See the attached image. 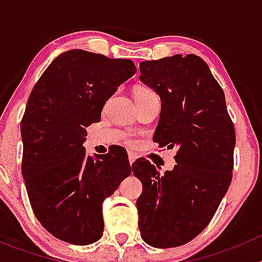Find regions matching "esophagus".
Returning a JSON list of instances; mask_svg holds the SVG:
<instances>
[{
  "label": "esophagus",
  "instance_id": "1",
  "mask_svg": "<svg viewBox=\"0 0 262 262\" xmlns=\"http://www.w3.org/2000/svg\"><path fill=\"white\" fill-rule=\"evenodd\" d=\"M135 160H136V155L135 154H128V161H129V164H131V165H133V163L135 161Z\"/></svg>",
  "mask_w": 262,
  "mask_h": 262
}]
</instances>
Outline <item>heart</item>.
<instances>
[{"mask_svg": "<svg viewBox=\"0 0 262 262\" xmlns=\"http://www.w3.org/2000/svg\"><path fill=\"white\" fill-rule=\"evenodd\" d=\"M148 94H154V92H152L151 89H148V88H138V89L135 90V98L148 96ZM129 143H133V142H129Z\"/></svg>", "mask_w": 262, "mask_h": 262, "instance_id": "1", "label": "heart"}]
</instances>
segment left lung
Here are the masks:
<instances>
[{"mask_svg":"<svg viewBox=\"0 0 262 262\" xmlns=\"http://www.w3.org/2000/svg\"><path fill=\"white\" fill-rule=\"evenodd\" d=\"M139 78L161 99L154 142L177 148V164L165 173L142 157L133 164L143 185L139 230L148 245L172 248L205 230L228 190L235 127L223 89L200 56L142 61Z\"/></svg>","mask_w":262,"mask_h":262,"instance_id":"obj_1","label":"left lung"}]
</instances>
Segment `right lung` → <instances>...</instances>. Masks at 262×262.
Instances as JSON below:
<instances>
[{
	"mask_svg": "<svg viewBox=\"0 0 262 262\" xmlns=\"http://www.w3.org/2000/svg\"><path fill=\"white\" fill-rule=\"evenodd\" d=\"M129 59L62 52L32 89L20 122L22 174L36 219L57 239L88 245L102 237V203L131 174L124 148L88 156L86 127L135 75Z\"/></svg>",
	"mask_w": 262,
	"mask_h": 262,
	"instance_id": "add662e5",
	"label": "right lung"
}]
</instances>
